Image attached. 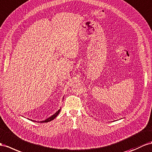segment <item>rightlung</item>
<instances>
[{
	"mask_svg": "<svg viewBox=\"0 0 152 152\" xmlns=\"http://www.w3.org/2000/svg\"><path fill=\"white\" fill-rule=\"evenodd\" d=\"M60 110H61V109L58 110L56 112L55 114H53L52 116H50V118H48V119H46L44 120V121H39V122H40V123H47V122L50 121H52V120H53L54 119H55V118H56V116H57L58 114H59ZM31 121H33V120H31Z\"/></svg>",
	"mask_w": 152,
	"mask_h": 152,
	"instance_id": "right-lung-1",
	"label": "right lung"
}]
</instances>
